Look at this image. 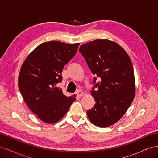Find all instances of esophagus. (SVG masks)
Masks as SVG:
<instances>
[{
	"mask_svg": "<svg viewBox=\"0 0 158 158\" xmlns=\"http://www.w3.org/2000/svg\"><path fill=\"white\" fill-rule=\"evenodd\" d=\"M76 94L77 95L78 97H82V95L84 94V93L83 92H82V91H80V90H78L77 92H76Z\"/></svg>",
	"mask_w": 158,
	"mask_h": 158,
	"instance_id": "34e87169",
	"label": "esophagus"
}]
</instances>
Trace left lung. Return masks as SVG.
<instances>
[{
    "instance_id": "obj_1",
    "label": "left lung",
    "mask_w": 158,
    "mask_h": 158,
    "mask_svg": "<svg viewBox=\"0 0 158 158\" xmlns=\"http://www.w3.org/2000/svg\"><path fill=\"white\" fill-rule=\"evenodd\" d=\"M79 51L96 76L91 91L95 104L88 110V117L99 127L111 126L123 116L135 98L131 60L120 45L107 40L88 42L81 45Z\"/></svg>"
}]
</instances>
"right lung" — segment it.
Returning <instances> with one entry per match:
<instances>
[{
    "mask_svg": "<svg viewBox=\"0 0 158 158\" xmlns=\"http://www.w3.org/2000/svg\"><path fill=\"white\" fill-rule=\"evenodd\" d=\"M80 44L52 41L37 46L23 62L18 87L31 111L47 123H54L67 113L75 96L66 97L56 87L64 66L73 58Z\"/></svg>",
    "mask_w": 158,
    "mask_h": 158,
    "instance_id": "1",
    "label": "right lung"
}]
</instances>
